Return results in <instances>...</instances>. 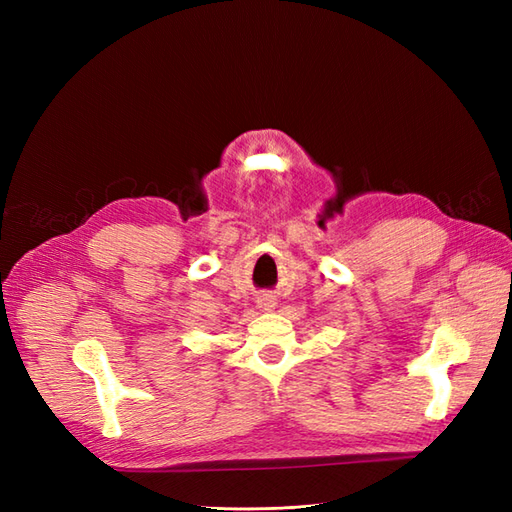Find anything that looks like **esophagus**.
<instances>
[{
    "mask_svg": "<svg viewBox=\"0 0 512 512\" xmlns=\"http://www.w3.org/2000/svg\"><path fill=\"white\" fill-rule=\"evenodd\" d=\"M259 308H262V310H273V308H275V301H273V297L264 295L262 299H259Z\"/></svg>",
    "mask_w": 512,
    "mask_h": 512,
    "instance_id": "esophagus-1",
    "label": "esophagus"
}]
</instances>
